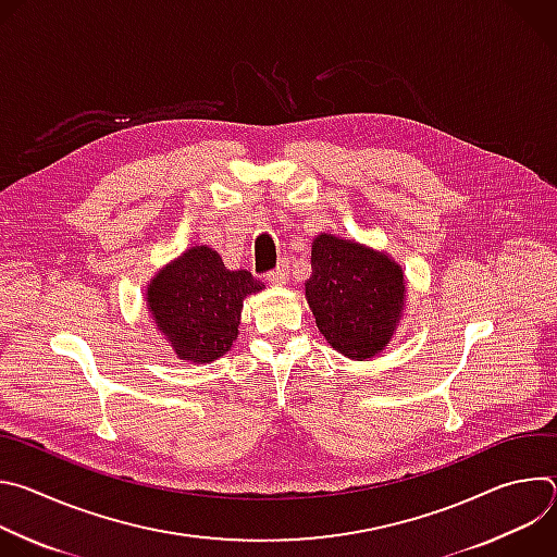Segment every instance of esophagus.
Listing matches in <instances>:
<instances>
[{
  "label": "esophagus",
  "mask_w": 557,
  "mask_h": 557,
  "mask_svg": "<svg viewBox=\"0 0 557 557\" xmlns=\"http://www.w3.org/2000/svg\"><path fill=\"white\" fill-rule=\"evenodd\" d=\"M267 282L273 284V286H286L288 284V267L286 264H280L275 271H271L267 275Z\"/></svg>",
  "instance_id": "34e87169"
}]
</instances>
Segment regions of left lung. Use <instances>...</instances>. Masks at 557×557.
<instances>
[{"mask_svg": "<svg viewBox=\"0 0 557 557\" xmlns=\"http://www.w3.org/2000/svg\"><path fill=\"white\" fill-rule=\"evenodd\" d=\"M310 267L306 301L326 342L355 361L383 352L406 312L401 264L385 251L320 233L312 240Z\"/></svg>", "mask_w": 557, "mask_h": 557, "instance_id": "8db88e82", "label": "left lung"}]
</instances>
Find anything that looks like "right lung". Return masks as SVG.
<instances>
[{"instance_id": "obj_1", "label": "right lung", "mask_w": 557, "mask_h": 557, "mask_svg": "<svg viewBox=\"0 0 557 557\" xmlns=\"http://www.w3.org/2000/svg\"><path fill=\"white\" fill-rule=\"evenodd\" d=\"M264 290L245 269L228 271L207 245H196L158 269L145 301L156 331L174 355L189 363H211L237 339L243 301Z\"/></svg>"}]
</instances>
